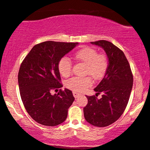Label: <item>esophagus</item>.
Wrapping results in <instances>:
<instances>
[{"instance_id": "1", "label": "esophagus", "mask_w": 150, "mask_h": 150, "mask_svg": "<svg viewBox=\"0 0 150 150\" xmlns=\"http://www.w3.org/2000/svg\"><path fill=\"white\" fill-rule=\"evenodd\" d=\"M73 96H74V97L75 98H78L80 96V94L79 93H76V92H74L73 91Z\"/></svg>"}]
</instances>
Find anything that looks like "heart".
Instances as JSON below:
<instances>
[{
    "label": "heart",
    "mask_w": 150,
    "mask_h": 150,
    "mask_svg": "<svg viewBox=\"0 0 150 150\" xmlns=\"http://www.w3.org/2000/svg\"><path fill=\"white\" fill-rule=\"evenodd\" d=\"M76 60L86 65L85 74L89 75L94 80L98 81L103 79L107 72L109 61L105 54L98 53V51L90 47H83L74 53ZM72 64L67 57H63L58 63L59 72L63 76L68 77L71 73ZM92 85L90 76L74 77L65 83L67 89L74 92L81 93Z\"/></svg>",
    "instance_id": "obj_1"
}]
</instances>
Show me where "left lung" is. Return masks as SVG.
Returning <instances> with one entry per match:
<instances>
[{"label": "left lung", "instance_id": "1", "mask_svg": "<svg viewBox=\"0 0 150 150\" xmlns=\"http://www.w3.org/2000/svg\"><path fill=\"white\" fill-rule=\"evenodd\" d=\"M91 43L104 49L109 65L103 79L94 89L97 92L96 96H86L88 103L83 108L84 116L90 124L105 127L116 122L126 109L132 91L133 76L122 50L106 40ZM100 93H103L102 98L98 99Z\"/></svg>", "mask_w": 150, "mask_h": 150}]
</instances>
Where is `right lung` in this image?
<instances>
[{"mask_svg": "<svg viewBox=\"0 0 150 150\" xmlns=\"http://www.w3.org/2000/svg\"><path fill=\"white\" fill-rule=\"evenodd\" d=\"M78 43L47 41L36 44L21 63L18 85L24 108L39 124L54 126L66 120L74 98L70 90H52L62 87L58 69L60 59L75 48Z\"/></svg>", "mask_w": 150, "mask_h": 150, "instance_id": "1", "label": "right lung"}]
</instances>
